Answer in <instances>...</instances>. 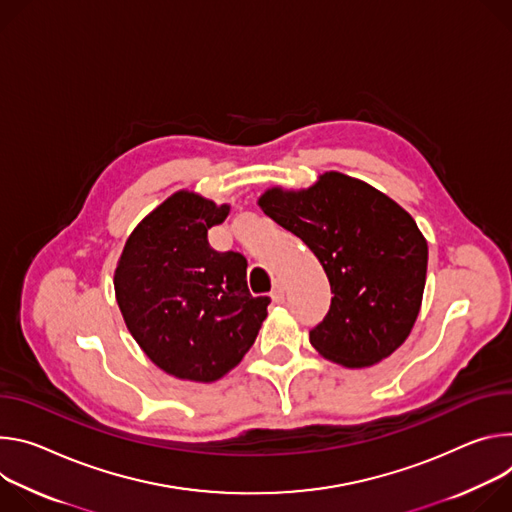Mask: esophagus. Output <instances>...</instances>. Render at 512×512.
Segmentation results:
<instances>
[{"mask_svg": "<svg viewBox=\"0 0 512 512\" xmlns=\"http://www.w3.org/2000/svg\"><path fill=\"white\" fill-rule=\"evenodd\" d=\"M270 297H272L274 303H282V301H285V287H282V282H276V287H274V291L270 293Z\"/></svg>", "mask_w": 512, "mask_h": 512, "instance_id": "obj_1", "label": "esophagus"}]
</instances>
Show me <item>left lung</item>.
<instances>
[{
	"label": "left lung",
	"instance_id": "1",
	"mask_svg": "<svg viewBox=\"0 0 512 512\" xmlns=\"http://www.w3.org/2000/svg\"><path fill=\"white\" fill-rule=\"evenodd\" d=\"M260 209L301 238L321 262L331 307L311 346L346 368L388 358L421 311L427 240L415 219L372 185L337 170L309 189H266Z\"/></svg>",
	"mask_w": 512,
	"mask_h": 512
}]
</instances>
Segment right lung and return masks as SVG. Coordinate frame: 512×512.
I'll use <instances>...</instances> for the list:
<instances>
[{
    "instance_id": "1",
    "label": "right lung",
    "mask_w": 512,
    "mask_h": 512,
    "mask_svg": "<svg viewBox=\"0 0 512 512\" xmlns=\"http://www.w3.org/2000/svg\"><path fill=\"white\" fill-rule=\"evenodd\" d=\"M230 205L177 191L126 240L113 289L132 337L166 374L213 382L236 368L266 319L268 297H252L248 262L217 252L207 230Z\"/></svg>"
}]
</instances>
